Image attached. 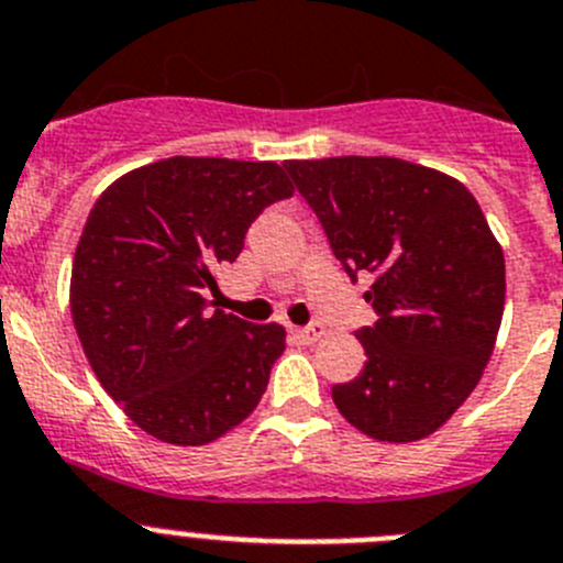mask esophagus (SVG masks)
Here are the masks:
<instances>
[{
  "label": "esophagus",
  "mask_w": 563,
  "mask_h": 563,
  "mask_svg": "<svg viewBox=\"0 0 563 563\" xmlns=\"http://www.w3.org/2000/svg\"><path fill=\"white\" fill-rule=\"evenodd\" d=\"M294 336L302 339V342H319V339L325 336V328L322 325H308V328H294Z\"/></svg>",
  "instance_id": "1"
}]
</instances>
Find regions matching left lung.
I'll return each instance as SVG.
<instances>
[{
    "label": "left lung",
    "instance_id": "left-lung-1",
    "mask_svg": "<svg viewBox=\"0 0 563 563\" xmlns=\"http://www.w3.org/2000/svg\"><path fill=\"white\" fill-rule=\"evenodd\" d=\"M333 255L378 319L362 328L367 362L331 389L367 438L412 443L474 393L505 308V257L463 181L395 156L288 159Z\"/></svg>",
    "mask_w": 563,
    "mask_h": 563
}]
</instances>
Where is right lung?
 Wrapping results in <instances>:
<instances>
[{"instance_id": "1", "label": "right lung", "mask_w": 563, "mask_h": 563, "mask_svg": "<svg viewBox=\"0 0 563 563\" xmlns=\"http://www.w3.org/2000/svg\"><path fill=\"white\" fill-rule=\"evenodd\" d=\"M291 194L277 162L170 156L95 201L73 261L75 331L106 393L162 443H212L266 393L286 331L212 308L210 294L263 207Z\"/></svg>"}]
</instances>
